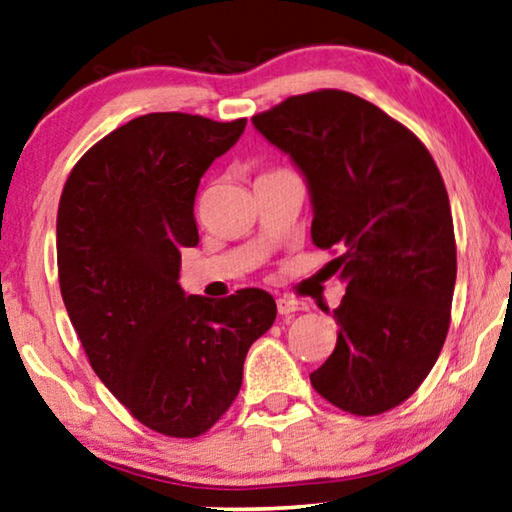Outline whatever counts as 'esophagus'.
<instances>
[{
    "mask_svg": "<svg viewBox=\"0 0 512 512\" xmlns=\"http://www.w3.org/2000/svg\"><path fill=\"white\" fill-rule=\"evenodd\" d=\"M276 305H278V312H280V315H292V312L305 310V303H303V301L289 299V296H280V299L276 301Z\"/></svg>",
    "mask_w": 512,
    "mask_h": 512,
    "instance_id": "obj_1",
    "label": "esophagus"
}]
</instances>
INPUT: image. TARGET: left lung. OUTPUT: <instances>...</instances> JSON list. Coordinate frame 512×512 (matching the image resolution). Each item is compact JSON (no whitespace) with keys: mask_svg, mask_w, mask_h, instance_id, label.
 <instances>
[{"mask_svg":"<svg viewBox=\"0 0 512 512\" xmlns=\"http://www.w3.org/2000/svg\"><path fill=\"white\" fill-rule=\"evenodd\" d=\"M253 124L308 179L312 243L340 253L329 264L347 285L331 312L338 342L310 384L347 414L391 411L430 375L451 326L457 250L439 167L349 91L289 96Z\"/></svg>","mask_w":512,"mask_h":512,"instance_id":"8db88e82","label":"left lung"}]
</instances>
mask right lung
I'll return each mask as SVG.
<instances>
[{
  "mask_svg": "<svg viewBox=\"0 0 512 512\" xmlns=\"http://www.w3.org/2000/svg\"><path fill=\"white\" fill-rule=\"evenodd\" d=\"M246 119L151 112L98 140L64 183L59 289L98 379L128 414L165 437H200L232 407L243 361L271 329L276 301L255 287L186 296L181 248L200 243L202 174Z\"/></svg>",
  "mask_w": 512,
  "mask_h": 512,
  "instance_id": "1",
  "label": "right lung"
}]
</instances>
